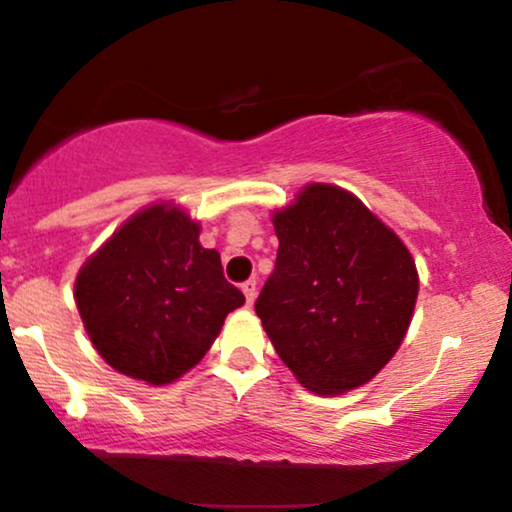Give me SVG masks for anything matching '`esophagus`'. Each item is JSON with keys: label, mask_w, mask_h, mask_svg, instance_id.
Listing matches in <instances>:
<instances>
[{"label": "esophagus", "mask_w": 512, "mask_h": 512, "mask_svg": "<svg viewBox=\"0 0 512 512\" xmlns=\"http://www.w3.org/2000/svg\"><path fill=\"white\" fill-rule=\"evenodd\" d=\"M243 293H245V301H248V305L255 303L257 298V281L255 279H248L243 284Z\"/></svg>", "instance_id": "esophagus-1"}]
</instances>
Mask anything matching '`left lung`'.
Returning <instances> with one entry per match:
<instances>
[{
    "instance_id": "obj_1",
    "label": "left lung",
    "mask_w": 512,
    "mask_h": 512,
    "mask_svg": "<svg viewBox=\"0 0 512 512\" xmlns=\"http://www.w3.org/2000/svg\"><path fill=\"white\" fill-rule=\"evenodd\" d=\"M274 272L255 313L276 354L317 395L368 383L395 356L419 276L409 250L354 195L308 185L276 211Z\"/></svg>"
}]
</instances>
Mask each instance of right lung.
<instances>
[{"instance_id":"1","label":"right lung","mask_w":512,"mask_h":512,"mask_svg":"<svg viewBox=\"0 0 512 512\" xmlns=\"http://www.w3.org/2000/svg\"><path fill=\"white\" fill-rule=\"evenodd\" d=\"M74 296L98 354L149 385L187 373L245 303L197 223L166 204L132 216L81 267Z\"/></svg>"}]
</instances>
